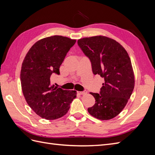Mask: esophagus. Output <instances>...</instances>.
Wrapping results in <instances>:
<instances>
[{
    "label": "esophagus",
    "instance_id": "1",
    "mask_svg": "<svg viewBox=\"0 0 155 155\" xmlns=\"http://www.w3.org/2000/svg\"><path fill=\"white\" fill-rule=\"evenodd\" d=\"M79 94L81 95H84L87 94V91H81V92H79Z\"/></svg>",
    "mask_w": 155,
    "mask_h": 155
}]
</instances>
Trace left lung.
<instances>
[{"mask_svg":"<svg viewBox=\"0 0 155 155\" xmlns=\"http://www.w3.org/2000/svg\"><path fill=\"white\" fill-rule=\"evenodd\" d=\"M78 44L90 59L92 72L104 78L100 94L91 92L96 104L88 108L89 114L101 120H109L124 109L134 87L130 59L119 43L102 35L85 37Z\"/></svg>","mask_w":155,"mask_h":155,"instance_id":"1","label":"left lung"}]
</instances>
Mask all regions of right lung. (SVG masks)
<instances>
[{
	"label": "right lung",
	"instance_id": "1",
	"mask_svg": "<svg viewBox=\"0 0 155 155\" xmlns=\"http://www.w3.org/2000/svg\"><path fill=\"white\" fill-rule=\"evenodd\" d=\"M76 39L54 35L42 39L28 51L21 70V87L31 109L46 120H56L66 114L76 91L63 90L51 85L53 74H59V67Z\"/></svg>",
	"mask_w": 155,
	"mask_h": 155
}]
</instances>
